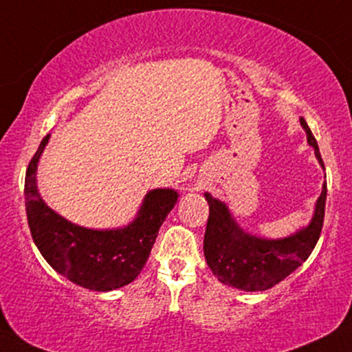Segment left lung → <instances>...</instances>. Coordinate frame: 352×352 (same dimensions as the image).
Here are the masks:
<instances>
[{"label": "left lung", "mask_w": 352, "mask_h": 352, "mask_svg": "<svg viewBox=\"0 0 352 352\" xmlns=\"http://www.w3.org/2000/svg\"><path fill=\"white\" fill-rule=\"evenodd\" d=\"M300 124L307 133V141L315 149L320 166L324 168L317 140L302 117ZM204 198L209 204L203 243L208 266L221 283L255 292L266 291L281 283L310 256L323 228L327 184H323L310 224L289 237L278 240L247 234L230 216L226 203L212 198L209 193H204Z\"/></svg>", "instance_id": "obj_1"}]
</instances>
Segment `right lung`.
<instances>
[{"label":"right lung","mask_w":352,"mask_h":352,"mask_svg":"<svg viewBox=\"0 0 352 352\" xmlns=\"http://www.w3.org/2000/svg\"><path fill=\"white\" fill-rule=\"evenodd\" d=\"M48 140L50 135L43 138L25 172V211L34 243L56 273L78 286L99 292L126 286L144 268L179 193L172 188L151 190L135 219L124 228H81L48 208L37 190V164Z\"/></svg>","instance_id":"1"}]
</instances>
